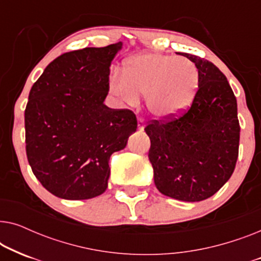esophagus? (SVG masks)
Instances as JSON below:
<instances>
[{"instance_id":"obj_1","label":"esophagus","mask_w":261,"mask_h":261,"mask_svg":"<svg viewBox=\"0 0 261 261\" xmlns=\"http://www.w3.org/2000/svg\"><path fill=\"white\" fill-rule=\"evenodd\" d=\"M138 128H139V130H144L145 121L142 119H138Z\"/></svg>"}]
</instances>
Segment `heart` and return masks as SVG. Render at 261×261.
<instances>
[{
  "instance_id": "obj_1",
  "label": "heart",
  "mask_w": 261,
  "mask_h": 261,
  "mask_svg": "<svg viewBox=\"0 0 261 261\" xmlns=\"http://www.w3.org/2000/svg\"><path fill=\"white\" fill-rule=\"evenodd\" d=\"M197 67L184 57L147 53L130 59L122 72L114 74L109 91L127 105H137L146 95L148 112L160 121L184 115L196 97Z\"/></svg>"
}]
</instances>
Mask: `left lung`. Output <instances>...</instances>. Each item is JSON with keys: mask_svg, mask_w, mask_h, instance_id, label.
Here are the masks:
<instances>
[{"mask_svg": "<svg viewBox=\"0 0 261 261\" xmlns=\"http://www.w3.org/2000/svg\"><path fill=\"white\" fill-rule=\"evenodd\" d=\"M199 73L196 97L172 121H152L149 162L163 195L185 202L212 197L234 172L239 155L238 103L227 78L213 63L183 53Z\"/></svg>", "mask_w": 261, "mask_h": 261, "instance_id": "1", "label": "left lung"}]
</instances>
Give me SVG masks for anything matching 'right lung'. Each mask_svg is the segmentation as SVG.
Returning <instances> with one entry per match:
<instances>
[{
    "mask_svg": "<svg viewBox=\"0 0 261 261\" xmlns=\"http://www.w3.org/2000/svg\"><path fill=\"white\" fill-rule=\"evenodd\" d=\"M122 42L67 52L49 63L28 96L26 153L34 176L52 195L89 199L108 187L109 158L126 147L138 121L110 109V65Z\"/></svg>",
    "mask_w": 261,
    "mask_h": 261,
    "instance_id": "obj_1",
    "label": "right lung"
}]
</instances>
